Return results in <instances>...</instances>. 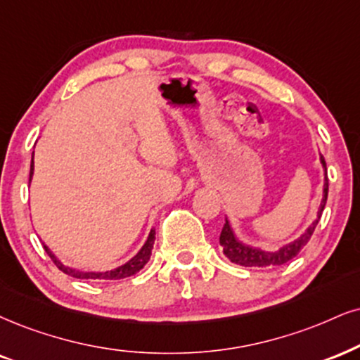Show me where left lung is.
<instances>
[{
	"instance_id": "obj_1",
	"label": "left lung",
	"mask_w": 360,
	"mask_h": 360,
	"mask_svg": "<svg viewBox=\"0 0 360 360\" xmlns=\"http://www.w3.org/2000/svg\"><path fill=\"white\" fill-rule=\"evenodd\" d=\"M321 163L323 168L322 202H321V207H319L317 219L314 220L307 229H305V232L300 235V237L294 238L292 242L283 243V245L278 247L277 250H262V248L247 245V243L238 240L237 235L233 232L232 225H230L229 219H225L224 229H221V233H220V245L224 248L225 257H227L230 262L243 265V267H272V265H282L285 264V262L292 260L305 245H307L310 237H312L314 230L317 227L319 220H321L323 207H326V202H327V193H329L327 167H326V160H323L322 155H321Z\"/></svg>"
}]
</instances>
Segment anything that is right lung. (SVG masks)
I'll return each instance as SVG.
<instances>
[{
    "label": "right lung",
    "instance_id": "1",
    "mask_svg": "<svg viewBox=\"0 0 360 360\" xmlns=\"http://www.w3.org/2000/svg\"><path fill=\"white\" fill-rule=\"evenodd\" d=\"M33 157H34V152H33ZM33 172H34V162L31 160L30 184H31V179H33ZM153 243H155V229L150 230L148 238H146L143 247H141L130 260L125 262V264L118 265L117 269L105 270V272H85V270L66 267V265H63L60 260L56 259V255L50 250V247L44 245V242H43V247H44V250H46V254L50 255V259L55 262L56 267L60 269L61 272H65L66 275H72V277H75V278H86V281H118V278H125V277H130V275H135L136 272H140V270L145 267L146 262L150 260V255H152Z\"/></svg>",
    "mask_w": 360,
    "mask_h": 360
}]
</instances>
